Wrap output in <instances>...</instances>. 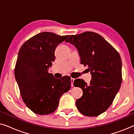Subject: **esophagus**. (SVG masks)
Returning a JSON list of instances; mask_svg holds the SVG:
<instances>
[{
  "instance_id": "esophagus-1",
  "label": "esophagus",
  "mask_w": 134,
  "mask_h": 134,
  "mask_svg": "<svg viewBox=\"0 0 134 134\" xmlns=\"http://www.w3.org/2000/svg\"><path fill=\"white\" fill-rule=\"evenodd\" d=\"M74 78H71V86H72V87H73V86H74Z\"/></svg>"
}]
</instances>
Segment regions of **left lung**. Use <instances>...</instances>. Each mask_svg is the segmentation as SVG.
<instances>
[{"label":"left lung","instance_id":"1","mask_svg":"<svg viewBox=\"0 0 134 134\" xmlns=\"http://www.w3.org/2000/svg\"><path fill=\"white\" fill-rule=\"evenodd\" d=\"M65 41L76 47L80 63L88 67L92 78L89 85L82 79L74 80V87L83 91L76 100L77 108L85 116H98L110 106L121 87L120 54L102 36L93 32L70 35Z\"/></svg>","mask_w":134,"mask_h":134}]
</instances>
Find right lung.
I'll return each mask as SVG.
<instances>
[{"label":"right lung","instance_id":"add662e5","mask_svg":"<svg viewBox=\"0 0 134 134\" xmlns=\"http://www.w3.org/2000/svg\"><path fill=\"white\" fill-rule=\"evenodd\" d=\"M68 36L40 33L25 42L18 52L14 69L16 80L23 101L36 114L54 112L62 94L70 90V77L58 79L48 72L55 58L57 46Z\"/></svg>","mask_w":134,"mask_h":134}]
</instances>
